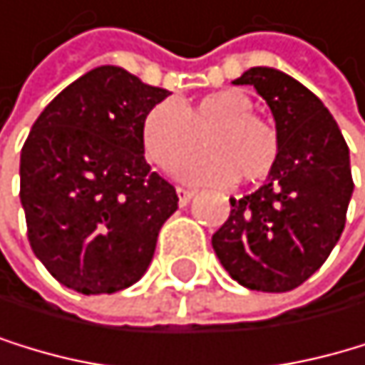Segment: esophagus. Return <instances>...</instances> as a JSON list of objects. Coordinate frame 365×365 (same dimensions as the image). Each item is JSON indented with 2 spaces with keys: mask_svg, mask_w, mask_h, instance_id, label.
Instances as JSON below:
<instances>
[{
  "mask_svg": "<svg viewBox=\"0 0 365 365\" xmlns=\"http://www.w3.org/2000/svg\"><path fill=\"white\" fill-rule=\"evenodd\" d=\"M177 195H179V206H186L190 200H192V190L190 188H184V186H177Z\"/></svg>",
  "mask_w": 365,
  "mask_h": 365,
  "instance_id": "1",
  "label": "esophagus"
}]
</instances>
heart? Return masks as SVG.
<instances>
[{"instance_id":"heart-1","label":"heart","mask_w":365,"mask_h":365,"mask_svg":"<svg viewBox=\"0 0 365 365\" xmlns=\"http://www.w3.org/2000/svg\"><path fill=\"white\" fill-rule=\"evenodd\" d=\"M200 132L206 148L179 161V177L195 184L229 186L237 177L258 184L274 170L278 132L253 114V101L242 89L210 91L195 105L177 98L152 105L141 123L145 157L168 168L200 141Z\"/></svg>"}]
</instances>
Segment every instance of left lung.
I'll return each mask as SVG.
<instances>
[{"label":"left lung","instance_id":"1","mask_svg":"<svg viewBox=\"0 0 365 365\" xmlns=\"http://www.w3.org/2000/svg\"><path fill=\"white\" fill-rule=\"evenodd\" d=\"M235 85H253L272 107L280 150L267 184L231 197L213 249L240 285L289 292L327 260L346 227L354 188L348 145L325 105L292 76L253 67Z\"/></svg>","mask_w":365,"mask_h":365}]
</instances>
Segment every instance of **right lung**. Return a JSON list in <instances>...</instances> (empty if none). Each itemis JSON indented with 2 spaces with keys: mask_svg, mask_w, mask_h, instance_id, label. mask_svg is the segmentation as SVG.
<instances>
[{
  "mask_svg": "<svg viewBox=\"0 0 365 365\" xmlns=\"http://www.w3.org/2000/svg\"><path fill=\"white\" fill-rule=\"evenodd\" d=\"M165 96L107 64L62 89L33 123L19 200L33 253L64 287L114 294L145 274L179 202L141 141L145 112Z\"/></svg>",
  "mask_w": 365,
  "mask_h": 365,
  "instance_id": "obj_1",
  "label": "right lung"
}]
</instances>
